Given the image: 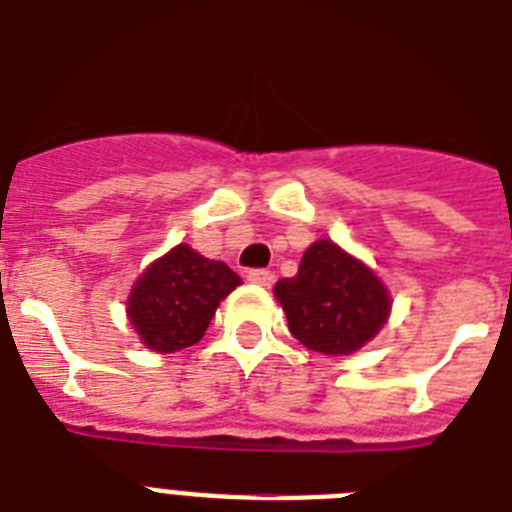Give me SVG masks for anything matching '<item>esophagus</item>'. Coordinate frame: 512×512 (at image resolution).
Returning a JSON list of instances; mask_svg holds the SVG:
<instances>
[{"instance_id": "esophagus-1", "label": "esophagus", "mask_w": 512, "mask_h": 512, "mask_svg": "<svg viewBox=\"0 0 512 512\" xmlns=\"http://www.w3.org/2000/svg\"><path fill=\"white\" fill-rule=\"evenodd\" d=\"M248 282H253V285H261V287H269L274 282V274L266 272V269H251V272H248Z\"/></svg>"}]
</instances>
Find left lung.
Wrapping results in <instances>:
<instances>
[{
	"instance_id": "obj_1",
	"label": "left lung",
	"mask_w": 512,
	"mask_h": 512,
	"mask_svg": "<svg viewBox=\"0 0 512 512\" xmlns=\"http://www.w3.org/2000/svg\"><path fill=\"white\" fill-rule=\"evenodd\" d=\"M274 298L295 340L324 356H353L379 335L392 311L382 277L327 238L306 248L298 274L282 277Z\"/></svg>"
}]
</instances>
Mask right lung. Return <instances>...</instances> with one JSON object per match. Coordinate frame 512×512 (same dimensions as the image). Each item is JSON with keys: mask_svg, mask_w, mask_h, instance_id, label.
<instances>
[{"mask_svg": "<svg viewBox=\"0 0 512 512\" xmlns=\"http://www.w3.org/2000/svg\"><path fill=\"white\" fill-rule=\"evenodd\" d=\"M243 285L225 261H211L180 243L151 261L128 295L130 327L154 353H175L204 337L219 303Z\"/></svg>", "mask_w": 512, "mask_h": 512, "instance_id": "1", "label": "right lung"}]
</instances>
